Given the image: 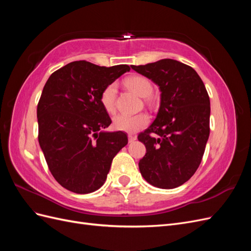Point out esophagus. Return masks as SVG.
Listing matches in <instances>:
<instances>
[{
	"label": "esophagus",
	"instance_id": "34e87169",
	"mask_svg": "<svg viewBox=\"0 0 251 251\" xmlns=\"http://www.w3.org/2000/svg\"><path fill=\"white\" fill-rule=\"evenodd\" d=\"M127 138H128V142H133L136 140V136L134 135H127Z\"/></svg>",
	"mask_w": 251,
	"mask_h": 251
}]
</instances>
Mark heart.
<instances>
[{"mask_svg": "<svg viewBox=\"0 0 251 251\" xmlns=\"http://www.w3.org/2000/svg\"><path fill=\"white\" fill-rule=\"evenodd\" d=\"M126 86L131 89L136 94L141 97H147L151 94L153 87L149 79L139 75L127 77L126 79ZM117 87L115 83H110L105 87L100 94V103L102 108L108 113H112L115 110ZM150 117L146 113L127 115V114H117L113 118V126L115 130L126 133H136L146 126H148Z\"/></svg>", "mask_w": 251, "mask_h": 251, "instance_id": "heart-1", "label": "heart"}]
</instances>
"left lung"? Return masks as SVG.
I'll return each instance as SVG.
<instances>
[{
  "instance_id": "obj_1",
  "label": "left lung",
  "mask_w": 251,
  "mask_h": 251,
  "mask_svg": "<svg viewBox=\"0 0 251 251\" xmlns=\"http://www.w3.org/2000/svg\"><path fill=\"white\" fill-rule=\"evenodd\" d=\"M133 70L160 90L155 120L138 136L147 149L139 160L141 176L159 188H176L199 168L209 137L210 101L200 76L192 67L164 58Z\"/></svg>"
}]
</instances>
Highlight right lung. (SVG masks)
<instances>
[{
	"label": "right lung",
	"mask_w": 251,
	"mask_h": 251,
	"mask_svg": "<svg viewBox=\"0 0 251 251\" xmlns=\"http://www.w3.org/2000/svg\"><path fill=\"white\" fill-rule=\"evenodd\" d=\"M85 60L72 62L50 75L37 104L39 142L58 183L76 194H90L107 179L113 158L127 143L126 135L108 132L111 118L100 103L102 90L126 72Z\"/></svg>",
	"instance_id": "1"
}]
</instances>
